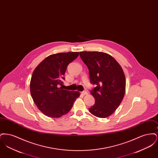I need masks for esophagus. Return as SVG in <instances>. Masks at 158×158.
<instances>
[{
  "instance_id": "34e87169",
  "label": "esophagus",
  "mask_w": 158,
  "mask_h": 158,
  "mask_svg": "<svg viewBox=\"0 0 158 158\" xmlns=\"http://www.w3.org/2000/svg\"><path fill=\"white\" fill-rule=\"evenodd\" d=\"M81 94H82V95H85L88 94V92L86 91H83V92H81Z\"/></svg>"
}]
</instances>
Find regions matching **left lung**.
Wrapping results in <instances>:
<instances>
[{
    "label": "left lung",
    "mask_w": 158,
    "mask_h": 158,
    "mask_svg": "<svg viewBox=\"0 0 158 158\" xmlns=\"http://www.w3.org/2000/svg\"><path fill=\"white\" fill-rule=\"evenodd\" d=\"M89 69L90 83L96 86L90 90L95 104L89 108L94 115L106 118L120 105L126 92V77L120 64L106 53L79 52Z\"/></svg>",
    "instance_id": "left-lung-1"
}]
</instances>
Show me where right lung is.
<instances>
[{"label":"right lung","instance_id":"obj_1","mask_svg":"<svg viewBox=\"0 0 158 158\" xmlns=\"http://www.w3.org/2000/svg\"><path fill=\"white\" fill-rule=\"evenodd\" d=\"M78 56L79 52L52 54L34 70L31 79V95L39 110L46 116L59 118L66 114L80 96L78 91L59 88L63 83L68 64Z\"/></svg>","mask_w":158,"mask_h":158}]
</instances>
